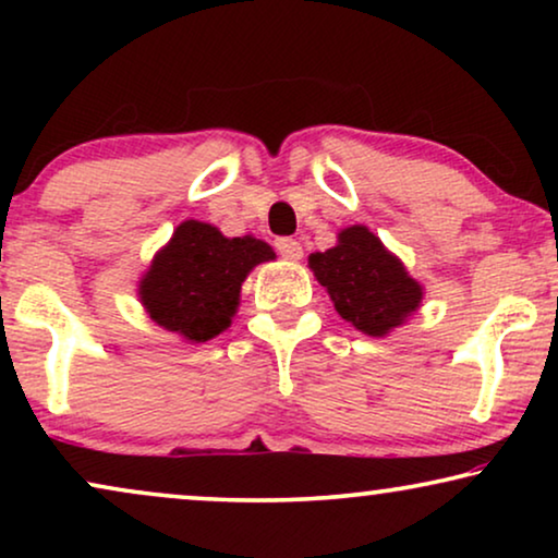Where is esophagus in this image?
<instances>
[{
    "mask_svg": "<svg viewBox=\"0 0 558 558\" xmlns=\"http://www.w3.org/2000/svg\"><path fill=\"white\" fill-rule=\"evenodd\" d=\"M277 251L287 262H300L302 258V243L296 239H277Z\"/></svg>",
    "mask_w": 558,
    "mask_h": 558,
    "instance_id": "34e87169",
    "label": "esophagus"
}]
</instances>
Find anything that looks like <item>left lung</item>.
<instances>
[{"label":"left lung","mask_w":558,"mask_h":558,"mask_svg":"<svg viewBox=\"0 0 558 558\" xmlns=\"http://www.w3.org/2000/svg\"><path fill=\"white\" fill-rule=\"evenodd\" d=\"M342 319L373 338L399 327L422 302V287L365 226L345 228L338 246L310 256Z\"/></svg>","instance_id":"left-lung-1"}]
</instances>
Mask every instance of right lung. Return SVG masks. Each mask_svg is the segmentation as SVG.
<instances>
[{
  "label": "right lung",
  "instance_id": "obj_1",
  "mask_svg": "<svg viewBox=\"0 0 558 558\" xmlns=\"http://www.w3.org/2000/svg\"><path fill=\"white\" fill-rule=\"evenodd\" d=\"M269 258V243L251 235L226 239L218 228L185 220L151 262L140 287L142 302L165 330L205 342L231 325L243 279Z\"/></svg>",
  "mask_w": 558,
  "mask_h": 558
}]
</instances>
